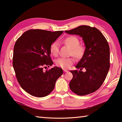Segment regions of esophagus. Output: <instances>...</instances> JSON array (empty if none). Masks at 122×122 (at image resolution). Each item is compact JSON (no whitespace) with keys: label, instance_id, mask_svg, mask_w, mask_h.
I'll list each match as a JSON object with an SVG mask.
<instances>
[{"label":"esophagus","instance_id":"1","mask_svg":"<svg viewBox=\"0 0 122 122\" xmlns=\"http://www.w3.org/2000/svg\"><path fill=\"white\" fill-rule=\"evenodd\" d=\"M64 72L66 73V72H68V71L67 70H65V69H64Z\"/></svg>","mask_w":122,"mask_h":122}]
</instances>
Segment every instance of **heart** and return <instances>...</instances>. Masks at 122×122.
Returning <instances> with one entry per match:
<instances>
[{"label":"heart","mask_w":122,"mask_h":122,"mask_svg":"<svg viewBox=\"0 0 122 122\" xmlns=\"http://www.w3.org/2000/svg\"><path fill=\"white\" fill-rule=\"evenodd\" d=\"M64 43L71 48V54L76 58H80L82 56L85 51L84 47L79 44V40L76 36H69L64 40ZM59 43L55 41L51 44L50 51L51 54L56 56L59 53ZM74 62V59L73 57H61L55 61V64L58 67L63 69H68L70 67Z\"/></svg>","instance_id":"b5f03b06"}]
</instances>
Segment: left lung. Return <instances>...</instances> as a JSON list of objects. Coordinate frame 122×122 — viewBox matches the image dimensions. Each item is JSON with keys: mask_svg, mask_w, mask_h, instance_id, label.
Wrapping results in <instances>:
<instances>
[{"mask_svg": "<svg viewBox=\"0 0 122 122\" xmlns=\"http://www.w3.org/2000/svg\"><path fill=\"white\" fill-rule=\"evenodd\" d=\"M82 38L86 49L82 57L75 66L79 70L70 71L73 78L69 84L76 94L84 96L96 91L104 81L110 67L108 43L101 31L96 28L81 25L65 31ZM86 71H81L83 68Z\"/></svg>", "mask_w": 122, "mask_h": 122, "instance_id": "8db88e82", "label": "left lung"}]
</instances>
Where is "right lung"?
Here are the masks:
<instances>
[{"instance_id":"right-lung-1","label":"right lung","mask_w":122,"mask_h":122,"mask_svg":"<svg viewBox=\"0 0 122 122\" xmlns=\"http://www.w3.org/2000/svg\"><path fill=\"white\" fill-rule=\"evenodd\" d=\"M63 32L30 29L16 41L13 57L14 71L21 87L33 96L48 95L63 73L62 69L57 67L44 70L53 65L50 47Z\"/></svg>"}]
</instances>
